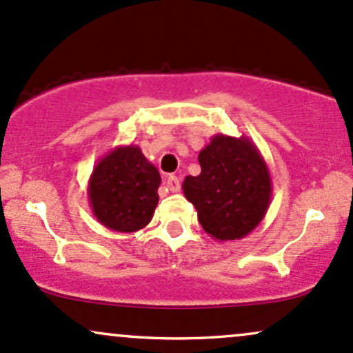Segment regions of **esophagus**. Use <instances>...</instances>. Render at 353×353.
<instances>
[{"label":"esophagus","instance_id":"esophagus-1","mask_svg":"<svg viewBox=\"0 0 353 353\" xmlns=\"http://www.w3.org/2000/svg\"><path fill=\"white\" fill-rule=\"evenodd\" d=\"M165 183H166V187H168L170 192H173V193L180 192V178H178V176L168 175V176H166Z\"/></svg>","mask_w":353,"mask_h":353}]
</instances>
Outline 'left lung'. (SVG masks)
I'll return each instance as SVG.
<instances>
[{"mask_svg":"<svg viewBox=\"0 0 353 353\" xmlns=\"http://www.w3.org/2000/svg\"><path fill=\"white\" fill-rule=\"evenodd\" d=\"M201 172L183 180L185 196L212 239L240 240L263 220L272 200V178L262 153L248 137L215 134L198 153Z\"/></svg>","mask_w":353,"mask_h":353,"instance_id":"obj_1","label":"left lung"}]
</instances>
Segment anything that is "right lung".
Wrapping results in <instances>:
<instances>
[{"instance_id": "1", "label": "right lung", "mask_w": 353, "mask_h": 353, "mask_svg": "<svg viewBox=\"0 0 353 353\" xmlns=\"http://www.w3.org/2000/svg\"><path fill=\"white\" fill-rule=\"evenodd\" d=\"M161 183L157 166L140 146H117L94 165L88 181V200L94 219L106 228L132 233L153 219Z\"/></svg>"}]
</instances>
